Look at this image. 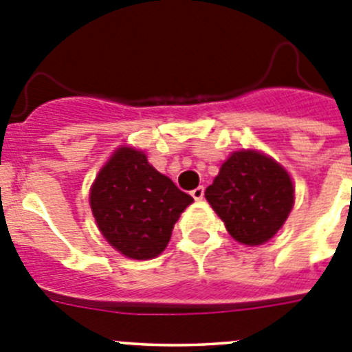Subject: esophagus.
Masks as SVG:
<instances>
[{"label":"esophagus","mask_w":352,"mask_h":352,"mask_svg":"<svg viewBox=\"0 0 352 352\" xmlns=\"http://www.w3.org/2000/svg\"><path fill=\"white\" fill-rule=\"evenodd\" d=\"M204 195H205V189H204V186H198V188H196V189H192V191H191V196H192V198L196 199V201H198V199H201V198H204Z\"/></svg>","instance_id":"esophagus-1"}]
</instances>
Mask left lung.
I'll return each mask as SVG.
<instances>
[{
    "mask_svg": "<svg viewBox=\"0 0 352 352\" xmlns=\"http://www.w3.org/2000/svg\"><path fill=\"white\" fill-rule=\"evenodd\" d=\"M205 198L233 239L245 245H259L270 240L287 219L294 189L280 164L254 151H240L221 166Z\"/></svg>",
    "mask_w": 352,
    "mask_h": 352,
    "instance_id": "obj_1",
    "label": "left lung"
}]
</instances>
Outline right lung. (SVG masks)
I'll list each match as a JSON object with an SVG mask.
<instances>
[{
    "instance_id": "add662e5",
    "label": "right lung",
    "mask_w": 352,
    "mask_h": 352,
    "mask_svg": "<svg viewBox=\"0 0 352 352\" xmlns=\"http://www.w3.org/2000/svg\"><path fill=\"white\" fill-rule=\"evenodd\" d=\"M91 208L110 245L133 259L164 251L180 212L192 201L135 148H119L91 189Z\"/></svg>"
}]
</instances>
